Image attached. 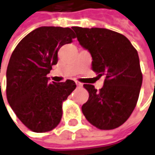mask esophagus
Segmentation results:
<instances>
[{
  "label": "esophagus",
  "mask_w": 155,
  "mask_h": 155,
  "mask_svg": "<svg viewBox=\"0 0 155 155\" xmlns=\"http://www.w3.org/2000/svg\"><path fill=\"white\" fill-rule=\"evenodd\" d=\"M75 84H76V86L77 87H82V83H81V82H79V81H75Z\"/></svg>",
  "instance_id": "esophagus-1"
}]
</instances>
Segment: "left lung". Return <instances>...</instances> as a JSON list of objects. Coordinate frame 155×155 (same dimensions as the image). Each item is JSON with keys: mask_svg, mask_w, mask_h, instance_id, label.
I'll return each instance as SVG.
<instances>
[{"mask_svg": "<svg viewBox=\"0 0 155 155\" xmlns=\"http://www.w3.org/2000/svg\"><path fill=\"white\" fill-rule=\"evenodd\" d=\"M80 45L93 58L92 66L104 75L103 87L85 84L88 100L81 110L87 121L99 130H113L125 122L136 107L142 74L136 50L125 36L105 28L73 26Z\"/></svg>", "mask_w": 155, "mask_h": 155, "instance_id": "8db88e82", "label": "left lung"}]
</instances>
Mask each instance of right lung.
I'll return each instance as SVG.
<instances>
[{
    "label": "right lung",
    "instance_id": "add662e5",
    "mask_svg": "<svg viewBox=\"0 0 155 155\" xmlns=\"http://www.w3.org/2000/svg\"><path fill=\"white\" fill-rule=\"evenodd\" d=\"M75 35L68 27L41 26L14 49L7 69V99L14 113L33 132L52 130L60 123L62 102L76 87L74 81H49L61 46Z\"/></svg>",
    "mask_w": 155,
    "mask_h": 155
}]
</instances>
